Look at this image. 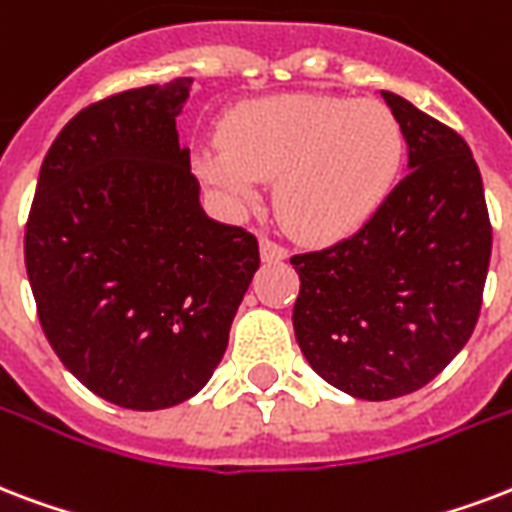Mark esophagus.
<instances>
[{
  "label": "esophagus",
  "mask_w": 512,
  "mask_h": 512,
  "mask_svg": "<svg viewBox=\"0 0 512 512\" xmlns=\"http://www.w3.org/2000/svg\"><path fill=\"white\" fill-rule=\"evenodd\" d=\"M260 255H263L265 263H276V260H284L287 257V249L282 244H276L273 239H260Z\"/></svg>",
  "instance_id": "obj_1"
}]
</instances>
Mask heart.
<instances>
[{
	"label": "heart",
	"instance_id": "1",
	"mask_svg": "<svg viewBox=\"0 0 512 512\" xmlns=\"http://www.w3.org/2000/svg\"><path fill=\"white\" fill-rule=\"evenodd\" d=\"M222 147L195 155L198 179L230 209L260 198L276 177V209L300 239L338 241L370 222L395 190L405 131L378 99L282 93L230 109Z\"/></svg>",
	"mask_w": 512,
	"mask_h": 512
}]
</instances>
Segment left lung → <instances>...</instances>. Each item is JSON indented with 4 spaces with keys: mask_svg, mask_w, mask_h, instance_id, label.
<instances>
[{
    "mask_svg": "<svg viewBox=\"0 0 512 512\" xmlns=\"http://www.w3.org/2000/svg\"><path fill=\"white\" fill-rule=\"evenodd\" d=\"M408 174L354 236L292 255L295 338L327 384L360 400L411 395L462 351L489 273L491 222L473 152L454 128L381 93Z\"/></svg>",
    "mask_w": 512,
    "mask_h": 512,
    "instance_id": "obj_1",
    "label": "left lung"
}]
</instances>
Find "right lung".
<instances>
[{
    "mask_svg": "<svg viewBox=\"0 0 512 512\" xmlns=\"http://www.w3.org/2000/svg\"><path fill=\"white\" fill-rule=\"evenodd\" d=\"M193 77L80 109L50 144L26 222V273L58 360L131 411L212 378L260 268L257 239L206 217L177 115Z\"/></svg>",
    "mask_w": 512,
    "mask_h": 512,
    "instance_id": "1",
    "label": "right lung"
}]
</instances>
